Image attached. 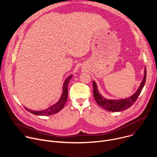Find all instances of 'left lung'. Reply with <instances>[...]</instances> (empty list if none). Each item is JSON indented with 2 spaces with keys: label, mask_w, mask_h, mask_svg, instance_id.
Instances as JSON below:
<instances>
[{
  "label": "left lung",
  "mask_w": 157,
  "mask_h": 157,
  "mask_svg": "<svg viewBox=\"0 0 157 157\" xmlns=\"http://www.w3.org/2000/svg\"><path fill=\"white\" fill-rule=\"evenodd\" d=\"M146 67L144 70V76L142 79V81L139 87L138 90L136 91L134 95L131 97L121 100H107L103 98L98 92L97 90V86L95 81H93V92L95 100L97 103L98 105L101 107L103 109H105L110 112H121L123 110H127L131 107L133 104L135 103L139 95H140L146 81Z\"/></svg>",
  "instance_id": "8db88e82"
}]
</instances>
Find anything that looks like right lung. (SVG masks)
<instances>
[{
  "mask_svg": "<svg viewBox=\"0 0 157 157\" xmlns=\"http://www.w3.org/2000/svg\"><path fill=\"white\" fill-rule=\"evenodd\" d=\"M73 75L69 76L65 81L63 86V92L62 96L60 98V100L57 102L55 105L50 107L49 108L40 111H33L31 110H29L26 107L25 109L28 111L29 112L36 115H39V116H48V115H52L56 114L60 112L65 106V104L67 101L68 99V83L71 79Z\"/></svg>",
  "mask_w": 157,
  "mask_h": 157,
  "instance_id": "obj_1",
  "label": "right lung"
}]
</instances>
